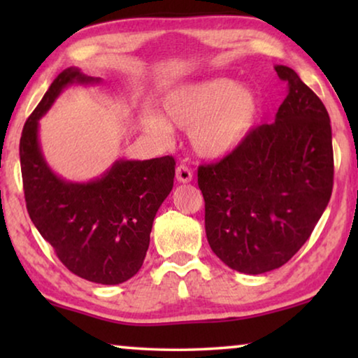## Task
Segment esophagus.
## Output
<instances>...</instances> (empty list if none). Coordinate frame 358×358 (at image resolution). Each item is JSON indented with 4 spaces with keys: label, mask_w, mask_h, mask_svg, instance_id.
Listing matches in <instances>:
<instances>
[{
    "label": "esophagus",
    "mask_w": 358,
    "mask_h": 358,
    "mask_svg": "<svg viewBox=\"0 0 358 358\" xmlns=\"http://www.w3.org/2000/svg\"><path fill=\"white\" fill-rule=\"evenodd\" d=\"M177 180L180 183H189L192 180V172L186 166H178L177 167Z\"/></svg>",
    "instance_id": "esophagus-1"
}]
</instances>
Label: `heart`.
Instances as JSON below:
<instances>
[{"label": "heart", "mask_w": 358, "mask_h": 358, "mask_svg": "<svg viewBox=\"0 0 358 358\" xmlns=\"http://www.w3.org/2000/svg\"><path fill=\"white\" fill-rule=\"evenodd\" d=\"M159 113H145L148 134L169 142L173 128L187 131L194 153L216 161L235 153L256 126L260 115L257 93L230 78L215 77L180 85L162 99Z\"/></svg>", "instance_id": "b5f03b06"}]
</instances>
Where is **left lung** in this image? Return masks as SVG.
<instances>
[{
  "label": "left lung",
  "instance_id": "1",
  "mask_svg": "<svg viewBox=\"0 0 358 358\" xmlns=\"http://www.w3.org/2000/svg\"><path fill=\"white\" fill-rule=\"evenodd\" d=\"M275 71L289 90L273 123L197 172L211 251L246 275L280 268L305 245L333 187L329 112L294 69Z\"/></svg>",
  "mask_w": 358,
  "mask_h": 358
}]
</instances>
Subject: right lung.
<instances>
[{
	"instance_id": "obj_1",
	"label": "right lung",
	"mask_w": 358,
	"mask_h": 358,
	"mask_svg": "<svg viewBox=\"0 0 358 358\" xmlns=\"http://www.w3.org/2000/svg\"><path fill=\"white\" fill-rule=\"evenodd\" d=\"M71 66L59 72L20 138V166L29 217L72 273L115 286L134 276L143 264L157 210L173 187L172 156L117 159L101 177L69 181L47 164L39 142V120L63 90L96 85Z\"/></svg>"
}]
</instances>
